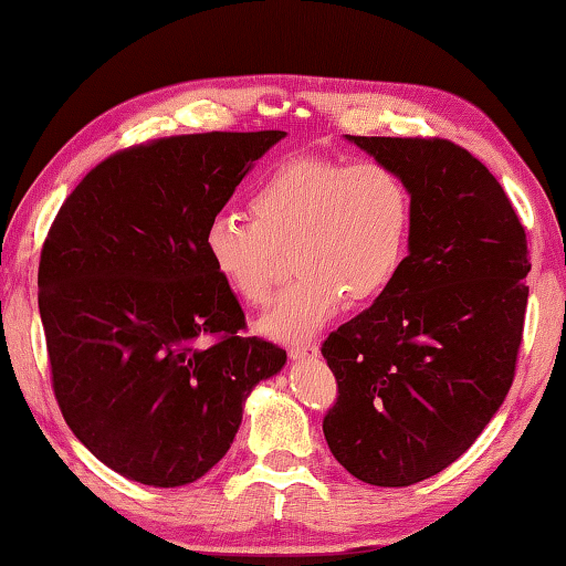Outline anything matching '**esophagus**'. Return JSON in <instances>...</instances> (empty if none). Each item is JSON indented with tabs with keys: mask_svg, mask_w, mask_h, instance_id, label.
Segmentation results:
<instances>
[{
	"mask_svg": "<svg viewBox=\"0 0 566 566\" xmlns=\"http://www.w3.org/2000/svg\"><path fill=\"white\" fill-rule=\"evenodd\" d=\"M318 356V346L312 340H302V343H292L290 346V358L294 360H308Z\"/></svg>",
	"mask_w": 566,
	"mask_h": 566,
	"instance_id": "34e87169",
	"label": "esophagus"
}]
</instances>
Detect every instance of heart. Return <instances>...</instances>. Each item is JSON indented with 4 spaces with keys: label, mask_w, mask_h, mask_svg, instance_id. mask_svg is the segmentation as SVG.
<instances>
[{
    "label": "heart",
    "mask_w": 566,
    "mask_h": 566,
    "mask_svg": "<svg viewBox=\"0 0 566 566\" xmlns=\"http://www.w3.org/2000/svg\"><path fill=\"white\" fill-rule=\"evenodd\" d=\"M248 208L252 220L210 218L203 250L220 282L248 306L268 298L280 252L292 250L298 276L260 318L270 338L316 334L346 298L375 302L405 268L412 193L385 164L292 159L252 188Z\"/></svg>",
    "instance_id": "b5f03b06"
}]
</instances>
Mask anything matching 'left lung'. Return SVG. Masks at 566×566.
I'll list each match as a JSON object with an SVG mask.
<instances>
[{
    "label": "left lung",
    "instance_id": "1",
    "mask_svg": "<svg viewBox=\"0 0 566 566\" xmlns=\"http://www.w3.org/2000/svg\"><path fill=\"white\" fill-rule=\"evenodd\" d=\"M346 139L402 176L412 238L390 290L321 346L338 382L324 437L358 481L402 489L457 461L511 390L527 238L503 186L459 144Z\"/></svg>",
    "mask_w": 566,
    "mask_h": 566
}]
</instances>
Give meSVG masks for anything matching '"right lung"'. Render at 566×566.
<instances>
[{"instance_id": "add662e5", "label": "right lung", "mask_w": 566, "mask_h": 566, "mask_svg": "<svg viewBox=\"0 0 566 566\" xmlns=\"http://www.w3.org/2000/svg\"><path fill=\"white\" fill-rule=\"evenodd\" d=\"M286 132L164 137L99 161L43 242L39 312L65 424L129 481L176 489L226 457L286 350L242 336L203 230Z\"/></svg>"}]
</instances>
